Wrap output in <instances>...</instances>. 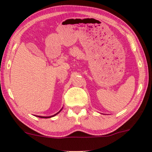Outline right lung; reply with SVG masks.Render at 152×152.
<instances>
[{"mask_svg": "<svg viewBox=\"0 0 152 152\" xmlns=\"http://www.w3.org/2000/svg\"><path fill=\"white\" fill-rule=\"evenodd\" d=\"M61 111V110H60V111H59V112H60V111ZM59 112H58V113H59ZM57 113H56V114H55V115H52V116H49V117H43V116H38V117L39 118H52V117H53V116H55V115H57Z\"/></svg>", "mask_w": 152, "mask_h": 152, "instance_id": "obj_1", "label": "right lung"}]
</instances>
